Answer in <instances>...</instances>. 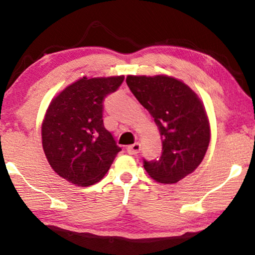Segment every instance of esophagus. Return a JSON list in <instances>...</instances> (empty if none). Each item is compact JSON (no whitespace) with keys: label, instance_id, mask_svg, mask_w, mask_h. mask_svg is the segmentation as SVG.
<instances>
[{"label":"esophagus","instance_id":"esophagus-1","mask_svg":"<svg viewBox=\"0 0 255 255\" xmlns=\"http://www.w3.org/2000/svg\"><path fill=\"white\" fill-rule=\"evenodd\" d=\"M140 150H141V144L138 143V142H136V143H134L131 145H128L127 147V151L129 155H136L140 152Z\"/></svg>","mask_w":255,"mask_h":255}]
</instances>
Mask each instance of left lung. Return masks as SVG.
<instances>
[{"mask_svg": "<svg viewBox=\"0 0 255 255\" xmlns=\"http://www.w3.org/2000/svg\"><path fill=\"white\" fill-rule=\"evenodd\" d=\"M127 85L157 125L162 137L158 159L145 161L151 178L177 183L201 164L210 143V124L203 103L188 85L168 76H128Z\"/></svg>", "mask_w": 255, "mask_h": 255, "instance_id": "1", "label": "left lung"}]
</instances>
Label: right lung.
I'll list each match as a JSON object with an SVG mask.
<instances>
[{
  "label": "right lung",
  "instance_id": "obj_1",
  "mask_svg": "<svg viewBox=\"0 0 255 255\" xmlns=\"http://www.w3.org/2000/svg\"><path fill=\"white\" fill-rule=\"evenodd\" d=\"M125 77H84L51 101L42 125V143L51 168L78 186L99 182L121 148L104 126V100Z\"/></svg>",
  "mask_w": 255,
  "mask_h": 255
}]
</instances>
